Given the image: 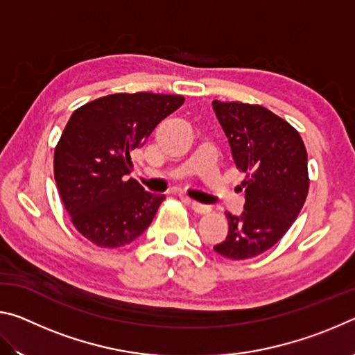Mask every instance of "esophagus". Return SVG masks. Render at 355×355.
<instances>
[{"label": "esophagus", "mask_w": 355, "mask_h": 355, "mask_svg": "<svg viewBox=\"0 0 355 355\" xmlns=\"http://www.w3.org/2000/svg\"><path fill=\"white\" fill-rule=\"evenodd\" d=\"M189 202H191V207H192V209H194L196 213H199V214H207V213L211 211V208H209L208 205H203V203L194 202V200H189Z\"/></svg>", "instance_id": "1"}]
</instances>
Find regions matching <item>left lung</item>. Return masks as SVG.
Instances as JSON below:
<instances>
[{"instance_id": "obj_1", "label": "left lung", "mask_w": 355, "mask_h": 355, "mask_svg": "<svg viewBox=\"0 0 355 355\" xmlns=\"http://www.w3.org/2000/svg\"><path fill=\"white\" fill-rule=\"evenodd\" d=\"M213 110L245 173L244 211L225 213L228 235L214 250L245 260L271 249L299 216L309 194L307 150L290 123L260 105L214 100Z\"/></svg>"}]
</instances>
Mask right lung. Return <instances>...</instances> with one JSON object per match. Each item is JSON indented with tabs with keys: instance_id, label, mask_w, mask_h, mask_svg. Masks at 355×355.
<instances>
[{
	"instance_id": "1",
	"label": "right lung",
	"mask_w": 355,
	"mask_h": 355,
	"mask_svg": "<svg viewBox=\"0 0 355 355\" xmlns=\"http://www.w3.org/2000/svg\"><path fill=\"white\" fill-rule=\"evenodd\" d=\"M182 95L112 94L71 114L55 150V180L76 230L100 248L135 241L152 224L163 194L128 178L141 148Z\"/></svg>"
}]
</instances>
